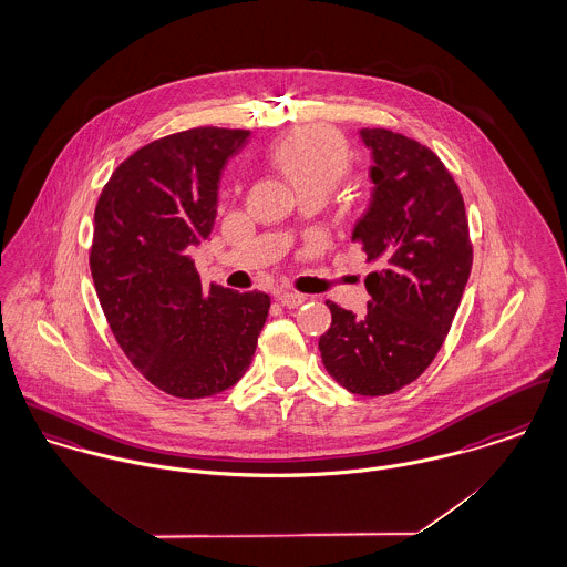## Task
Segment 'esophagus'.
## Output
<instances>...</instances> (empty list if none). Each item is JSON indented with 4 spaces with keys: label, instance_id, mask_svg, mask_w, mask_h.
I'll return each instance as SVG.
<instances>
[{
    "label": "esophagus",
    "instance_id": "obj_1",
    "mask_svg": "<svg viewBox=\"0 0 567 567\" xmlns=\"http://www.w3.org/2000/svg\"><path fill=\"white\" fill-rule=\"evenodd\" d=\"M278 300H280V305H282V307H287V309H298L300 305H305L307 296L296 293V291H282V293L278 296Z\"/></svg>",
    "mask_w": 567,
    "mask_h": 567
}]
</instances>
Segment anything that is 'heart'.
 <instances>
[{
	"instance_id": "obj_1",
	"label": "heart",
	"mask_w": 567,
	"mask_h": 567,
	"mask_svg": "<svg viewBox=\"0 0 567 567\" xmlns=\"http://www.w3.org/2000/svg\"><path fill=\"white\" fill-rule=\"evenodd\" d=\"M269 158L300 195L311 190L330 193L350 165L348 143L326 126H302L287 132L271 147Z\"/></svg>"
}]
</instances>
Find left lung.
<instances>
[{"instance_id": "obj_1", "label": "left lung", "mask_w": 567, "mask_h": 567, "mask_svg": "<svg viewBox=\"0 0 567 567\" xmlns=\"http://www.w3.org/2000/svg\"><path fill=\"white\" fill-rule=\"evenodd\" d=\"M374 183L352 241L377 262L365 315L326 302L332 323L319 337L323 368L359 395L393 393L433 363L472 269L465 204L440 156L384 127L359 130Z\"/></svg>"}]
</instances>
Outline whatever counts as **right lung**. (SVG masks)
I'll use <instances>...</instances> for the list:
<instances>
[{
  "mask_svg": "<svg viewBox=\"0 0 567 567\" xmlns=\"http://www.w3.org/2000/svg\"><path fill=\"white\" fill-rule=\"evenodd\" d=\"M250 130L193 127L136 150L95 206L91 274L132 365L176 398L230 389L269 313L262 291L204 287L190 248L210 237L221 169Z\"/></svg>",
  "mask_w": 567,
  "mask_h": 567,
  "instance_id": "obj_1",
  "label": "right lung"
}]
</instances>
